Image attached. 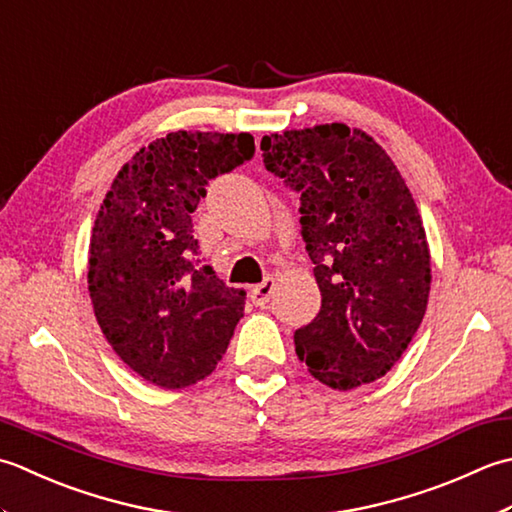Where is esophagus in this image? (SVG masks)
Masks as SVG:
<instances>
[{
    "label": "esophagus",
    "instance_id": "34e87169",
    "mask_svg": "<svg viewBox=\"0 0 512 512\" xmlns=\"http://www.w3.org/2000/svg\"><path fill=\"white\" fill-rule=\"evenodd\" d=\"M274 291H276V278H271V276H267L263 283L260 285H256L254 289H252V302L256 307H265L267 302H269V298L274 296Z\"/></svg>",
    "mask_w": 512,
    "mask_h": 512
}]
</instances>
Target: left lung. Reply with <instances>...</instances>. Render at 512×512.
I'll return each mask as SVG.
<instances>
[{"label": "left lung", "mask_w": 512, "mask_h": 512, "mask_svg": "<svg viewBox=\"0 0 512 512\" xmlns=\"http://www.w3.org/2000/svg\"><path fill=\"white\" fill-rule=\"evenodd\" d=\"M269 172L300 194L302 241L322 307L296 329L298 358L331 389L387 375L424 318L431 252L422 216L391 156L344 123L260 141Z\"/></svg>", "instance_id": "1"}]
</instances>
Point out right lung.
<instances>
[{
  "instance_id": "obj_1",
  "label": "right lung",
  "mask_w": 512,
  "mask_h": 512,
  "mask_svg": "<svg viewBox=\"0 0 512 512\" xmlns=\"http://www.w3.org/2000/svg\"><path fill=\"white\" fill-rule=\"evenodd\" d=\"M249 132H170L114 176L88 249V291L103 336L128 367L163 389L210 375L245 311L198 258L194 210L218 174L254 156Z\"/></svg>"
}]
</instances>
